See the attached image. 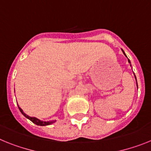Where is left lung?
Returning <instances> with one entry per match:
<instances>
[{
    "instance_id": "8db88e82",
    "label": "left lung",
    "mask_w": 151,
    "mask_h": 151,
    "mask_svg": "<svg viewBox=\"0 0 151 151\" xmlns=\"http://www.w3.org/2000/svg\"><path fill=\"white\" fill-rule=\"evenodd\" d=\"M122 52H123V54H124V55H125V57H127V55H125V53H124V51H123V50H122ZM127 58H128V57H127ZM128 63L130 64V66L132 67V65H131L130 60H129V59H128ZM134 77H135V75H134ZM135 79H136V77H135ZM136 82H137V79H136Z\"/></svg>"
}]
</instances>
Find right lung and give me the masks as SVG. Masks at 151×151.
<instances>
[{
	"instance_id": "obj_1",
	"label": "right lung",
	"mask_w": 151,
	"mask_h": 151,
	"mask_svg": "<svg viewBox=\"0 0 151 151\" xmlns=\"http://www.w3.org/2000/svg\"><path fill=\"white\" fill-rule=\"evenodd\" d=\"M18 108H19V111H20L21 113L23 114L25 117L27 118V119H29L30 121L32 122L34 124H37V125H40V126H45V125H49V124H53V123H55L56 122L55 120H50V121L44 122V121H41L40 119H37V118H36V117H30V116H29L28 115H27V114L23 112V109H22L19 106V105H18Z\"/></svg>"
}]
</instances>
